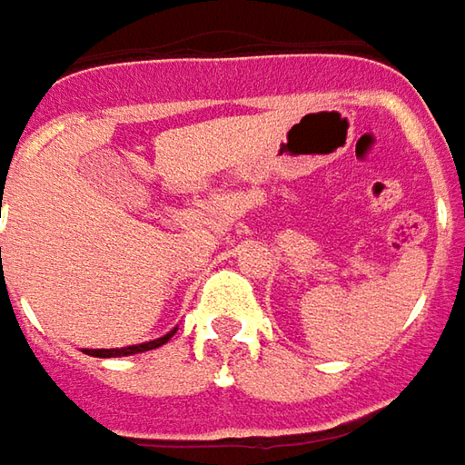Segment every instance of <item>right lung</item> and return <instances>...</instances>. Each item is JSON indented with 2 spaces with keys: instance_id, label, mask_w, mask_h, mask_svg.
<instances>
[{
  "instance_id": "add662e5",
  "label": "right lung",
  "mask_w": 465,
  "mask_h": 465,
  "mask_svg": "<svg viewBox=\"0 0 465 465\" xmlns=\"http://www.w3.org/2000/svg\"><path fill=\"white\" fill-rule=\"evenodd\" d=\"M173 333H175V329L170 331V333H165V336H160V339L144 341V344H134V347H121V349H87V354H93V357H129V354H139V351H150V349L163 347Z\"/></svg>"
}]
</instances>
